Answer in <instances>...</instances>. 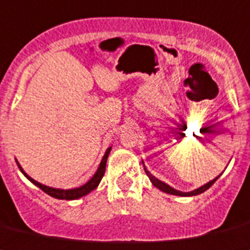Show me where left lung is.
I'll return each instance as SVG.
<instances>
[{
	"instance_id": "obj_1",
	"label": "left lung",
	"mask_w": 250,
	"mask_h": 250,
	"mask_svg": "<svg viewBox=\"0 0 250 250\" xmlns=\"http://www.w3.org/2000/svg\"><path fill=\"white\" fill-rule=\"evenodd\" d=\"M143 164H144V163H143ZM144 170H146V176L149 177V180H150V182L153 183V185H154V186L157 187V188H159V189H161V191L166 192V193H170V195H176V196H196V195H200V193H202V192H205V191H206V189L210 188V187L212 186V185H214V183H215V181H216L217 178L220 177V176H217L216 178H214V180H212V181L208 182V183H206V185H204V186H201V187H198V188L193 189V191H191V192H181V191H177V189H174L173 187L168 186L167 183L162 182V181H159V180H158V178H155V177L153 176V174H151L148 169H146V166H144Z\"/></svg>"
}]
</instances>
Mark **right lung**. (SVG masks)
I'll use <instances>...</instances> for the list:
<instances>
[{"instance_id": "add662e5", "label": "right lung", "mask_w": 250, "mask_h": 250, "mask_svg": "<svg viewBox=\"0 0 250 250\" xmlns=\"http://www.w3.org/2000/svg\"><path fill=\"white\" fill-rule=\"evenodd\" d=\"M110 151H111V146L110 148H107V150H106V153H104L101 163H100V166H99V169L96 170V173L93 174L92 178H91V180H89L87 183H84L83 186L77 187V188H72V189L53 188V187H48V186H45V185H42V183L36 182L35 180H33L31 177L27 176V174L23 172V169L21 168V166L19 164L18 161H16V163H18L19 168H20V170L22 172L23 176L26 177L30 182H33L35 186H38L40 189H42V191L45 192V193H48L49 196H52V197H54V198H58V200H77V198L88 195L89 192L93 191L96 187L99 186V183L101 182L102 177H104V169H106V162H107V158H108V154H110Z\"/></svg>"}]
</instances>
